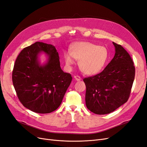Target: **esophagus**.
Masks as SVG:
<instances>
[{
  "mask_svg": "<svg viewBox=\"0 0 147 147\" xmlns=\"http://www.w3.org/2000/svg\"><path fill=\"white\" fill-rule=\"evenodd\" d=\"M74 78L77 81H80L82 80V78H81V77H79V76H74Z\"/></svg>",
  "mask_w": 147,
  "mask_h": 147,
  "instance_id": "obj_1",
  "label": "esophagus"
}]
</instances>
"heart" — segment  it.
Here are the masks:
<instances>
[{
	"label": "heart",
	"instance_id": "1",
	"mask_svg": "<svg viewBox=\"0 0 147 147\" xmlns=\"http://www.w3.org/2000/svg\"><path fill=\"white\" fill-rule=\"evenodd\" d=\"M69 54L64 55L65 62L67 66L74 64V60H78V67L83 74L92 75L98 74L107 61L109 53L107 48L90 42H78L74 44L69 50Z\"/></svg>",
	"mask_w": 147,
	"mask_h": 147
}]
</instances>
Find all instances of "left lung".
I'll list each match as a JSON object with an SVG mask.
<instances>
[{
	"mask_svg": "<svg viewBox=\"0 0 147 147\" xmlns=\"http://www.w3.org/2000/svg\"><path fill=\"white\" fill-rule=\"evenodd\" d=\"M115 53L102 72L83 79L86 87V105L96 114L113 112L127 102L135 77V67L129 53L113 42Z\"/></svg>",
	"mask_w": 147,
	"mask_h": 147,
	"instance_id": "left-lung-1",
	"label": "left lung"
}]
</instances>
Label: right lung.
<instances>
[{"label":"right lung","mask_w":147,"mask_h":147,"mask_svg":"<svg viewBox=\"0 0 147 147\" xmlns=\"http://www.w3.org/2000/svg\"><path fill=\"white\" fill-rule=\"evenodd\" d=\"M44 51L48 62L42 66L38 55ZM72 77L60 67L55 47L36 42L24 48L15 61L12 81L18 97L24 107L33 112L47 114L56 110L62 102Z\"/></svg>","instance_id":"right-lung-1"}]
</instances>
